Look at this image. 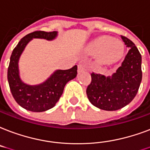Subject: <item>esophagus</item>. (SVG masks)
<instances>
[{"label": "esophagus", "instance_id": "1", "mask_svg": "<svg viewBox=\"0 0 150 150\" xmlns=\"http://www.w3.org/2000/svg\"><path fill=\"white\" fill-rule=\"evenodd\" d=\"M84 70V67L82 64H79L78 65V72L79 73H81V72L83 71Z\"/></svg>", "mask_w": 150, "mask_h": 150}]
</instances>
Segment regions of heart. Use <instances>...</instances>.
Returning <instances> with one entry per match:
<instances>
[{"mask_svg":"<svg viewBox=\"0 0 150 150\" xmlns=\"http://www.w3.org/2000/svg\"><path fill=\"white\" fill-rule=\"evenodd\" d=\"M90 51L93 53L98 52V59L101 62L111 63L121 58L124 54V45L119 40L102 37L91 44Z\"/></svg>","mask_w":150,"mask_h":150,"instance_id":"1","label":"heart"}]
</instances>
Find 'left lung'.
<instances>
[{
  "label": "left lung",
  "instance_id": "left-lung-1",
  "mask_svg": "<svg viewBox=\"0 0 150 150\" xmlns=\"http://www.w3.org/2000/svg\"><path fill=\"white\" fill-rule=\"evenodd\" d=\"M121 39L130 48L121 66L111 76L92 73L86 90L91 104L101 110L114 111L125 107L134 99L141 83V54L132 40L125 36Z\"/></svg>",
  "mask_w": 150,
  "mask_h": 150
}]
</instances>
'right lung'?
I'll list each match as a JSON object with an SVG mask.
<instances>
[{"label":"right lung","instance_id":"obj_1","mask_svg":"<svg viewBox=\"0 0 150 150\" xmlns=\"http://www.w3.org/2000/svg\"><path fill=\"white\" fill-rule=\"evenodd\" d=\"M56 37V31H34L22 38L11 53L8 69L9 87L16 103L26 110L44 112L54 107L62 95L67 82L76 76L77 67L74 66L66 70L58 69L47 81L38 85H29L20 79L18 59L28 43L33 38L52 40Z\"/></svg>","mask_w":150,"mask_h":150}]
</instances>
